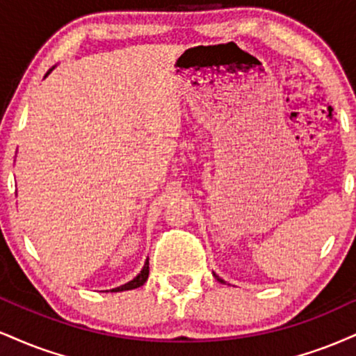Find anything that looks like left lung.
Here are the masks:
<instances>
[{
	"mask_svg": "<svg viewBox=\"0 0 356 356\" xmlns=\"http://www.w3.org/2000/svg\"><path fill=\"white\" fill-rule=\"evenodd\" d=\"M213 277H216V278H217V280H219V282H220V284H225V282H224V280H222V278H220L219 275H216V273H213Z\"/></svg>",
	"mask_w": 356,
	"mask_h": 356,
	"instance_id": "8db88e82",
	"label": "left lung"
}]
</instances>
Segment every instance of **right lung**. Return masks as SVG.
<instances>
[{
  "mask_svg": "<svg viewBox=\"0 0 356 356\" xmlns=\"http://www.w3.org/2000/svg\"><path fill=\"white\" fill-rule=\"evenodd\" d=\"M53 70H54V67H53ZM53 70H49V71H53ZM48 74H49V72H48ZM48 74H46V76H48ZM147 277H149V259L145 260L143 270H140L139 275H137L136 278H132V280L127 282V284L118 286V289H113V290H111V292H124V290L137 289V286H140V285L145 284V280H147Z\"/></svg>",
  "mask_w": 356,
  "mask_h": 356,
  "instance_id": "1",
  "label": "right lung"
}]
</instances>
